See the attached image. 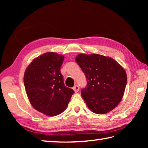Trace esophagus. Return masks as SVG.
Masks as SVG:
<instances>
[{"instance_id": "1", "label": "esophagus", "mask_w": 148, "mask_h": 148, "mask_svg": "<svg viewBox=\"0 0 148 148\" xmlns=\"http://www.w3.org/2000/svg\"><path fill=\"white\" fill-rule=\"evenodd\" d=\"M73 90H74V91L76 93H77V92H79V86L78 85H75L74 86V88H73Z\"/></svg>"}]
</instances>
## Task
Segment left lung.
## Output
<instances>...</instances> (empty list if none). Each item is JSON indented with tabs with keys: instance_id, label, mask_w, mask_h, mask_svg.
<instances>
[{
	"instance_id": "8db88e82",
	"label": "left lung",
	"mask_w": 148,
	"mask_h": 148,
	"mask_svg": "<svg viewBox=\"0 0 148 148\" xmlns=\"http://www.w3.org/2000/svg\"><path fill=\"white\" fill-rule=\"evenodd\" d=\"M76 61L86 78L87 85L81 95L88 108L99 114L115 108L127 85L125 69L112 58L98 54H79Z\"/></svg>"
}]
</instances>
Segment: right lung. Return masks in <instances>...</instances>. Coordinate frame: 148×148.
<instances>
[{
    "instance_id": "1",
    "label": "right lung",
    "mask_w": 148,
    "mask_h": 148,
    "mask_svg": "<svg viewBox=\"0 0 148 148\" xmlns=\"http://www.w3.org/2000/svg\"><path fill=\"white\" fill-rule=\"evenodd\" d=\"M64 56L48 52L35 58L26 69L23 82L33 108L47 116L64 112L74 90L66 87L60 67Z\"/></svg>"
}]
</instances>
